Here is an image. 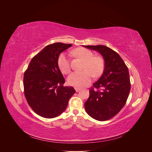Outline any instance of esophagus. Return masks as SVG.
Wrapping results in <instances>:
<instances>
[{
    "label": "esophagus",
    "mask_w": 152,
    "mask_h": 152,
    "mask_svg": "<svg viewBox=\"0 0 152 152\" xmlns=\"http://www.w3.org/2000/svg\"><path fill=\"white\" fill-rule=\"evenodd\" d=\"M75 89L76 92H79L81 89H80V88H79V87H75Z\"/></svg>",
    "instance_id": "1"
}]
</instances>
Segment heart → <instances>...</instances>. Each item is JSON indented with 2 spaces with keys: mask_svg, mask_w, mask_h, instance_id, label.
<instances>
[{
  "mask_svg": "<svg viewBox=\"0 0 152 152\" xmlns=\"http://www.w3.org/2000/svg\"><path fill=\"white\" fill-rule=\"evenodd\" d=\"M72 53L84 61L82 66L84 70L72 73L68 77L69 84L75 87L85 86L90 83L93 75L94 77H98L102 74L104 68V61L102 56H94L93 52L84 48L73 50ZM58 65L64 74H68L70 72V61L65 53L59 54Z\"/></svg>",
  "mask_w": 152,
  "mask_h": 152,
  "instance_id": "obj_1",
  "label": "heart"
}]
</instances>
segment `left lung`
Wrapping results in <instances>:
<instances>
[{
    "label": "left lung",
    "instance_id": "obj_1",
    "mask_svg": "<svg viewBox=\"0 0 152 152\" xmlns=\"http://www.w3.org/2000/svg\"><path fill=\"white\" fill-rule=\"evenodd\" d=\"M84 47L99 53L104 61L102 75L89 89V97L84 103L86 111L96 120L108 121L116 115L127 102L131 90L128 68L117 53L105 45Z\"/></svg>",
    "mask_w": 152,
    "mask_h": 152
}]
</instances>
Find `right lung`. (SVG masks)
<instances>
[{"mask_svg":"<svg viewBox=\"0 0 152 152\" xmlns=\"http://www.w3.org/2000/svg\"><path fill=\"white\" fill-rule=\"evenodd\" d=\"M71 44L56 42L45 47L31 59L23 77L24 93L31 109L39 115L52 118L61 114L75 90L63 86L65 80L58 65L61 53Z\"/></svg>","mask_w":152,"mask_h":152,"instance_id":"1","label":"right lung"}]
</instances>
